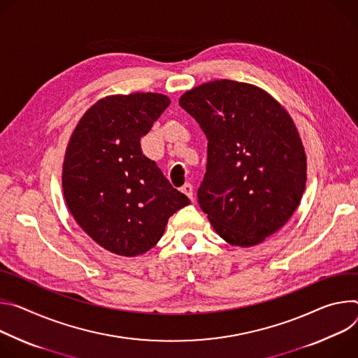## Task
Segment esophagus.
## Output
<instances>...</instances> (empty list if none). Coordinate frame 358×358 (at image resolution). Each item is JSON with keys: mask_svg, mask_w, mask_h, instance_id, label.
I'll list each match as a JSON object with an SVG mask.
<instances>
[{"mask_svg": "<svg viewBox=\"0 0 358 358\" xmlns=\"http://www.w3.org/2000/svg\"><path fill=\"white\" fill-rule=\"evenodd\" d=\"M180 190L189 197L190 201H193V186H192L190 183H185V185L180 187Z\"/></svg>", "mask_w": 358, "mask_h": 358, "instance_id": "obj_1", "label": "esophagus"}]
</instances>
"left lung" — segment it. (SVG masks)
Wrapping results in <instances>:
<instances>
[{
  "instance_id": "obj_1",
  "label": "left lung",
  "mask_w": 358,
  "mask_h": 358,
  "mask_svg": "<svg viewBox=\"0 0 358 358\" xmlns=\"http://www.w3.org/2000/svg\"><path fill=\"white\" fill-rule=\"evenodd\" d=\"M179 105L208 138L197 202L213 229L231 246L264 242L306 189L307 157L292 116L264 90L230 79L186 91Z\"/></svg>"
}]
</instances>
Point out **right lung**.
<instances>
[{
    "label": "right lung",
    "instance_id": "right-lung-1",
    "mask_svg": "<svg viewBox=\"0 0 358 358\" xmlns=\"http://www.w3.org/2000/svg\"><path fill=\"white\" fill-rule=\"evenodd\" d=\"M169 103L156 92L105 96L69 138L62 165L66 206L94 242L117 256L150 250L169 217L190 203L141 149V138Z\"/></svg>",
    "mask_w": 358,
    "mask_h": 358
}]
</instances>
